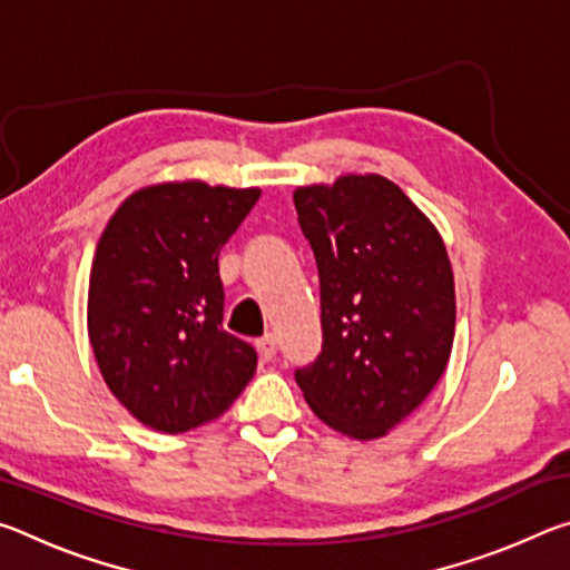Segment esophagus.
<instances>
[{
    "mask_svg": "<svg viewBox=\"0 0 570 570\" xmlns=\"http://www.w3.org/2000/svg\"><path fill=\"white\" fill-rule=\"evenodd\" d=\"M256 350H258V354H262V360H274V356H276V350H278L276 336H274V334H266V336H262V340L256 342Z\"/></svg>",
    "mask_w": 570,
    "mask_h": 570,
    "instance_id": "obj_1",
    "label": "esophagus"
}]
</instances>
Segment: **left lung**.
<instances>
[{
    "label": "left lung",
    "instance_id": "1",
    "mask_svg": "<svg viewBox=\"0 0 570 570\" xmlns=\"http://www.w3.org/2000/svg\"><path fill=\"white\" fill-rule=\"evenodd\" d=\"M322 292V354L296 370L320 420L377 440L428 400L455 340V282L430 218L382 176L294 190Z\"/></svg>",
    "mask_w": 570,
    "mask_h": 570
}]
</instances>
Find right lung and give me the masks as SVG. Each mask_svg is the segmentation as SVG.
Returning a JSON list of instances; mask_svg holds the SVG:
<instances>
[{"label":"right lung","mask_w":570,"mask_h":570,"mask_svg":"<svg viewBox=\"0 0 570 570\" xmlns=\"http://www.w3.org/2000/svg\"><path fill=\"white\" fill-rule=\"evenodd\" d=\"M258 188L160 183L122 200L98 240L88 334L102 380L135 420L168 435L224 414L256 350L224 332L218 254Z\"/></svg>","instance_id":"1"}]
</instances>
